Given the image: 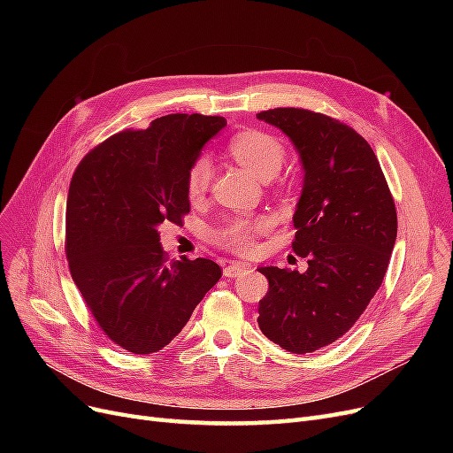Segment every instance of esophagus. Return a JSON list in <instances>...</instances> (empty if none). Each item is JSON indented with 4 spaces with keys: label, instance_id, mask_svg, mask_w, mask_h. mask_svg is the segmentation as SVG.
Here are the masks:
<instances>
[{
    "label": "esophagus",
    "instance_id": "34e87169",
    "mask_svg": "<svg viewBox=\"0 0 453 453\" xmlns=\"http://www.w3.org/2000/svg\"><path fill=\"white\" fill-rule=\"evenodd\" d=\"M245 268H248V266L242 265V263H232V265L223 268V276L228 278V280H234V278L242 276V273L245 272Z\"/></svg>",
    "mask_w": 453,
    "mask_h": 453
}]
</instances>
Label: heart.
I'll list each match as a JSON object with an SVG mask.
<instances>
[{"mask_svg":"<svg viewBox=\"0 0 453 453\" xmlns=\"http://www.w3.org/2000/svg\"><path fill=\"white\" fill-rule=\"evenodd\" d=\"M230 155L234 160L248 170L258 180H270L281 168L283 162V145L270 134L258 130H243L236 135H232L228 142ZM211 177V162L208 157H200L195 160L188 170L187 188L190 196H200L208 188ZM270 226V219L265 215L248 217V215H234L225 221L221 226H217L211 232L215 243L225 250L245 255L253 250L255 238L263 234Z\"/></svg>","mask_w":453,"mask_h":453,"instance_id":"heart-1","label":"heart"}]
</instances>
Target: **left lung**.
I'll list each match as a JSON object with an SVG mask.
<instances>
[{
    "instance_id": "8db88e82",
    "label": "left lung",
    "mask_w": 453,
    "mask_h": 453,
    "mask_svg": "<svg viewBox=\"0 0 453 453\" xmlns=\"http://www.w3.org/2000/svg\"><path fill=\"white\" fill-rule=\"evenodd\" d=\"M257 119L289 135L304 168L293 251L308 270L258 268L268 293L258 326L291 353H311L344 336L361 318L388 272L396 210L372 147L344 122L298 107Z\"/></svg>"
}]
</instances>
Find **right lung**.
Segmentation results:
<instances>
[{"instance_id":"right-lung-1","label":"right lung","mask_w":453,"mask_h":453,"mask_svg":"<svg viewBox=\"0 0 453 453\" xmlns=\"http://www.w3.org/2000/svg\"><path fill=\"white\" fill-rule=\"evenodd\" d=\"M225 117L173 113L122 130L81 160L67 195L65 255L96 323L149 355L181 333L221 278L210 258L170 260L158 226L190 211L187 177Z\"/></svg>"}]
</instances>
